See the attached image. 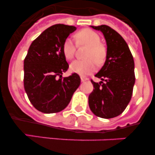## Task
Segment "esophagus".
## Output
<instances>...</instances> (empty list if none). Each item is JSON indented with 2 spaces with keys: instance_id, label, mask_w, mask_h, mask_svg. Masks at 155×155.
<instances>
[{
  "instance_id": "34e87169",
  "label": "esophagus",
  "mask_w": 155,
  "mask_h": 155,
  "mask_svg": "<svg viewBox=\"0 0 155 155\" xmlns=\"http://www.w3.org/2000/svg\"><path fill=\"white\" fill-rule=\"evenodd\" d=\"M81 80L82 82H84L88 81V78H85V77H81Z\"/></svg>"
}]
</instances>
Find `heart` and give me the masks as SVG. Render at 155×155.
Masks as SVG:
<instances>
[{
  "label": "heart",
  "mask_w": 155,
  "mask_h": 155,
  "mask_svg": "<svg viewBox=\"0 0 155 155\" xmlns=\"http://www.w3.org/2000/svg\"><path fill=\"white\" fill-rule=\"evenodd\" d=\"M78 45H85L88 49L85 53L84 61H75L70 66L71 72L80 75H86L95 70V63L102 64L106 57V49L100 43V36L97 32L89 28H84L75 34ZM75 45L71 39H67L63 43L62 51L64 57L71 61L74 57Z\"/></svg>",
  "instance_id": "heart-1"
}]
</instances>
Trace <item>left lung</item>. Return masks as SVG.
Segmentation results:
<instances>
[{"instance_id": "obj_1", "label": "left lung", "mask_w": 155, "mask_h": 155, "mask_svg": "<svg viewBox=\"0 0 155 155\" xmlns=\"http://www.w3.org/2000/svg\"><path fill=\"white\" fill-rule=\"evenodd\" d=\"M91 27L103 33L107 54L103 67L95 74L102 81L91 80L94 89L88 96V105L95 116L113 118L125 110L132 97L135 83L134 57L117 31L105 25Z\"/></svg>"}]
</instances>
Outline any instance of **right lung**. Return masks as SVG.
<instances>
[{"mask_svg": "<svg viewBox=\"0 0 155 155\" xmlns=\"http://www.w3.org/2000/svg\"><path fill=\"white\" fill-rule=\"evenodd\" d=\"M76 27L57 24L31 42L24 60V87L30 102L39 112L59 113L65 109L81 84L78 74L63 78L69 65L63 43Z\"/></svg>", "mask_w": 155, "mask_h": 155, "instance_id": "add662e5", "label": "right lung"}]
</instances>
